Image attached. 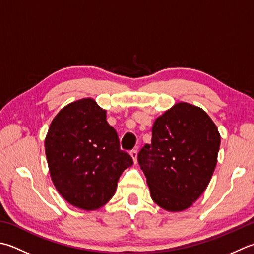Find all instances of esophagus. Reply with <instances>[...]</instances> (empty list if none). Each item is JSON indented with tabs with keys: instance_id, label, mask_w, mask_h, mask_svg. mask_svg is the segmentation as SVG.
Returning <instances> with one entry per match:
<instances>
[{
	"instance_id": "obj_1",
	"label": "esophagus",
	"mask_w": 254,
	"mask_h": 254,
	"mask_svg": "<svg viewBox=\"0 0 254 254\" xmlns=\"http://www.w3.org/2000/svg\"><path fill=\"white\" fill-rule=\"evenodd\" d=\"M130 154H131V156L133 158L134 164H136L137 163V152L136 151H132Z\"/></svg>"
}]
</instances>
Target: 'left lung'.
<instances>
[{"label": "left lung", "mask_w": 254, "mask_h": 254, "mask_svg": "<svg viewBox=\"0 0 254 254\" xmlns=\"http://www.w3.org/2000/svg\"><path fill=\"white\" fill-rule=\"evenodd\" d=\"M220 141L215 122L193 104L175 103L158 117L137 155L153 201L171 212L192 206L211 180Z\"/></svg>", "instance_id": "left-lung-1"}]
</instances>
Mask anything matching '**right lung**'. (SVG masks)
Returning a JSON list of instances; mask_svg holds the SVG:
<instances>
[{"instance_id":"add662e5","label":"right lung","mask_w":254,"mask_h":254,"mask_svg":"<svg viewBox=\"0 0 254 254\" xmlns=\"http://www.w3.org/2000/svg\"><path fill=\"white\" fill-rule=\"evenodd\" d=\"M45 153L57 191L73 207L97 210L113 197L133 160L120 150L107 111L92 98L64 106L49 126Z\"/></svg>"}]
</instances>
